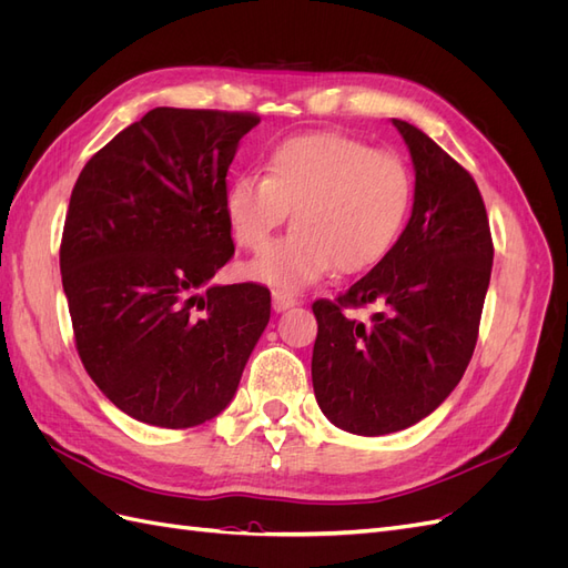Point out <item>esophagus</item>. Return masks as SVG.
<instances>
[{
	"mask_svg": "<svg viewBox=\"0 0 568 568\" xmlns=\"http://www.w3.org/2000/svg\"><path fill=\"white\" fill-rule=\"evenodd\" d=\"M298 303V298L294 294H288V291H272V307L277 313H284L288 311V307H294Z\"/></svg>",
	"mask_w": 568,
	"mask_h": 568,
	"instance_id": "1",
	"label": "esophagus"
}]
</instances>
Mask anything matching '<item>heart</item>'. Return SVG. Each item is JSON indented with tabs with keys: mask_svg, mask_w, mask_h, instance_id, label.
<instances>
[{
	"mask_svg": "<svg viewBox=\"0 0 568 568\" xmlns=\"http://www.w3.org/2000/svg\"><path fill=\"white\" fill-rule=\"evenodd\" d=\"M409 205L405 161L336 132L288 136L270 151L267 175H239L225 192L236 244L253 253L295 211V230L248 267L253 280L280 291L317 282L334 267H374L398 242Z\"/></svg>",
	"mask_w": 568,
	"mask_h": 568,
	"instance_id": "heart-1",
	"label": "heart"
}]
</instances>
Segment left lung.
<instances>
[{
	"label": "left lung",
	"mask_w": 568,
	"mask_h": 568,
	"mask_svg": "<svg viewBox=\"0 0 568 568\" xmlns=\"http://www.w3.org/2000/svg\"><path fill=\"white\" fill-rule=\"evenodd\" d=\"M415 165L407 227L363 280L315 301L313 388L332 424L384 436L422 422L476 348L493 239L474 178L419 128L393 118ZM372 306L369 323L347 311Z\"/></svg>",
	"instance_id": "left-lung-1"
}]
</instances>
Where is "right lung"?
Returning a JSON list of instances; mask_svg holds the SVG:
<instances>
[{"mask_svg":"<svg viewBox=\"0 0 568 568\" xmlns=\"http://www.w3.org/2000/svg\"><path fill=\"white\" fill-rule=\"evenodd\" d=\"M261 118L159 106L99 149L68 203L61 280L84 369L136 422L217 417L270 322L261 284H209L234 255L227 170Z\"/></svg>","mask_w":568,"mask_h":568,"instance_id":"obj_1","label":"right lung"}]
</instances>
